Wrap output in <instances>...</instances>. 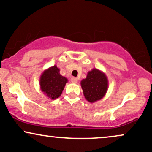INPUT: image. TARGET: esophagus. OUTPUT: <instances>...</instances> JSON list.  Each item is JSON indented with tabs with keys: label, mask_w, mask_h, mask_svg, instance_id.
<instances>
[{
	"label": "esophagus",
	"mask_w": 152,
	"mask_h": 152,
	"mask_svg": "<svg viewBox=\"0 0 152 152\" xmlns=\"http://www.w3.org/2000/svg\"><path fill=\"white\" fill-rule=\"evenodd\" d=\"M71 81L72 83H76L78 82V78H76V77H72L71 78Z\"/></svg>",
	"instance_id": "esophagus-1"
}]
</instances>
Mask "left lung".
<instances>
[{"label": "left lung", "instance_id": "8db88e82", "mask_svg": "<svg viewBox=\"0 0 152 152\" xmlns=\"http://www.w3.org/2000/svg\"><path fill=\"white\" fill-rule=\"evenodd\" d=\"M80 86L86 99L93 103L105 95L108 89V79L104 73L93 69L88 73L86 78L80 81Z\"/></svg>", "mask_w": 152, "mask_h": 152}]
</instances>
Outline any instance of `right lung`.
Listing matches in <instances>:
<instances>
[{"label":"right lung","instance_id":"add662e5","mask_svg":"<svg viewBox=\"0 0 152 152\" xmlns=\"http://www.w3.org/2000/svg\"><path fill=\"white\" fill-rule=\"evenodd\" d=\"M67 81V78L59 74V69L56 65H54L44 71L41 74L40 87L47 97L55 99L61 95Z\"/></svg>","mask_w":152,"mask_h":152}]
</instances>
